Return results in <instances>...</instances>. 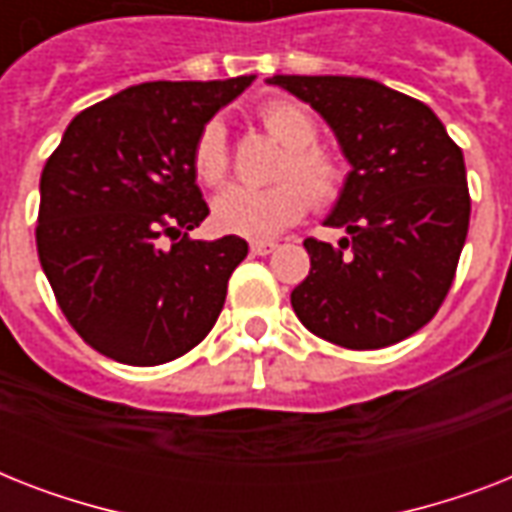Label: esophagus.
<instances>
[{
	"instance_id": "34e87169",
	"label": "esophagus",
	"mask_w": 512,
	"mask_h": 512,
	"mask_svg": "<svg viewBox=\"0 0 512 512\" xmlns=\"http://www.w3.org/2000/svg\"><path fill=\"white\" fill-rule=\"evenodd\" d=\"M276 247H279L276 241H252V244H249V249H252V255H260V257L276 252Z\"/></svg>"
}]
</instances>
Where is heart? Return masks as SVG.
<instances>
[{"label":"heart","instance_id":"1","mask_svg":"<svg viewBox=\"0 0 512 512\" xmlns=\"http://www.w3.org/2000/svg\"><path fill=\"white\" fill-rule=\"evenodd\" d=\"M257 119L265 132L287 146L279 159V183L268 188H225L212 201V220L223 233L244 239H271L316 207H332L345 188V164L329 148L319 146V124L305 106L295 100H268ZM193 172L199 183L215 188L223 185L231 170V151L225 127L207 122L193 143Z\"/></svg>","mask_w":512,"mask_h":512}]
</instances>
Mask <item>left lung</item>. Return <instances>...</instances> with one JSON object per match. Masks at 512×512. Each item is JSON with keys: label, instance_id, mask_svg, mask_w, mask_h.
Listing matches in <instances>:
<instances>
[{"label": "left lung", "instance_id": "left-lung-1", "mask_svg": "<svg viewBox=\"0 0 512 512\" xmlns=\"http://www.w3.org/2000/svg\"><path fill=\"white\" fill-rule=\"evenodd\" d=\"M335 130L353 170L327 225L305 239L311 273L292 292L313 335L350 350L396 345L438 313L468 236L462 148L425 103L361 76H273Z\"/></svg>", "mask_w": 512, "mask_h": 512}]
</instances>
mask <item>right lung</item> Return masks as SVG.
Here are the masks:
<instances>
[{
    "label": "right lung",
    "instance_id": "obj_1",
    "mask_svg": "<svg viewBox=\"0 0 512 512\" xmlns=\"http://www.w3.org/2000/svg\"><path fill=\"white\" fill-rule=\"evenodd\" d=\"M252 79L127 87L74 116L44 164L39 263L68 324L103 356L167 364L215 327L249 247L188 236L209 215L191 156Z\"/></svg>",
    "mask_w": 512,
    "mask_h": 512
}]
</instances>
